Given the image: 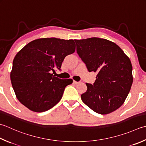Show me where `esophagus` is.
Returning <instances> with one entry per match:
<instances>
[{"instance_id":"34e87169","label":"esophagus","mask_w":146,"mask_h":146,"mask_svg":"<svg viewBox=\"0 0 146 146\" xmlns=\"http://www.w3.org/2000/svg\"><path fill=\"white\" fill-rule=\"evenodd\" d=\"M78 83H79L78 82H76V81H75V80L73 81V84H78Z\"/></svg>"}]
</instances>
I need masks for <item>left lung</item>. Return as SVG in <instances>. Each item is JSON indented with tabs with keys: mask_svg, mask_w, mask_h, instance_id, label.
Segmentation results:
<instances>
[{
	"mask_svg": "<svg viewBox=\"0 0 146 146\" xmlns=\"http://www.w3.org/2000/svg\"><path fill=\"white\" fill-rule=\"evenodd\" d=\"M76 52L89 72L97 73L93 84L86 83L81 95L94 112L106 115L123 104L133 82L132 66L121 48L106 39L92 37L75 40Z\"/></svg>",
	"mask_w": 146,
	"mask_h": 146,
	"instance_id": "left-lung-1",
	"label": "left lung"
}]
</instances>
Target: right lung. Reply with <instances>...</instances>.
Instances as JSON below:
<instances>
[{
  "label": "right lung",
  "mask_w": 146,
  "mask_h": 146,
  "mask_svg": "<svg viewBox=\"0 0 146 146\" xmlns=\"http://www.w3.org/2000/svg\"><path fill=\"white\" fill-rule=\"evenodd\" d=\"M75 50L73 40L36 39L25 45L13 62L11 80L17 98L35 112L51 109L61 99L72 79H61L52 73L61 70L66 56Z\"/></svg>",
  "instance_id": "obj_1"
}]
</instances>
